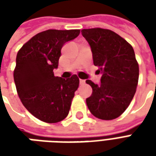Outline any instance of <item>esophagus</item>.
<instances>
[{
  "label": "esophagus",
  "mask_w": 156,
  "mask_h": 156,
  "mask_svg": "<svg viewBox=\"0 0 156 156\" xmlns=\"http://www.w3.org/2000/svg\"><path fill=\"white\" fill-rule=\"evenodd\" d=\"M79 83H80V85L85 84V80H83V79H80V80H79Z\"/></svg>",
  "instance_id": "obj_1"
}]
</instances>
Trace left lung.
<instances>
[{"mask_svg": "<svg viewBox=\"0 0 156 156\" xmlns=\"http://www.w3.org/2000/svg\"><path fill=\"white\" fill-rule=\"evenodd\" d=\"M90 45L94 64L102 73L100 84L91 80L92 95L86 99L89 111L104 120L120 116L134 98L139 81V64L134 49L125 39L108 29H83Z\"/></svg>", "mask_w": 156, "mask_h": 156, "instance_id": "obj_1", "label": "left lung"}]
</instances>
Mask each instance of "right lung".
Listing matches in <instances>:
<instances>
[{
    "instance_id": "1",
    "label": "right lung",
    "mask_w": 156,
    "mask_h": 156,
    "mask_svg": "<svg viewBox=\"0 0 156 156\" xmlns=\"http://www.w3.org/2000/svg\"><path fill=\"white\" fill-rule=\"evenodd\" d=\"M80 30L49 29L37 33L22 46L16 55L13 76L22 105L33 116L46 123L63 120L69 113L79 78L55 77L61 49L76 38Z\"/></svg>"
}]
</instances>
